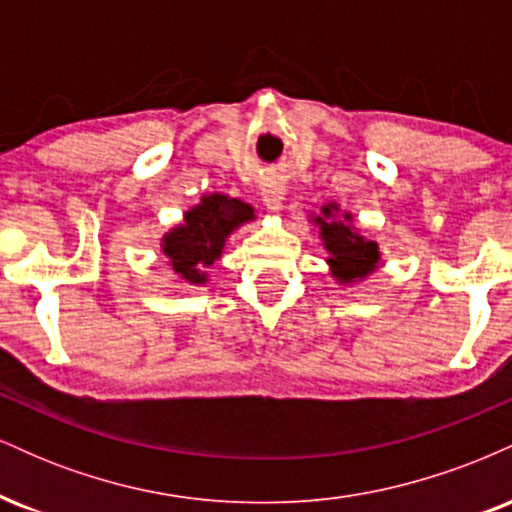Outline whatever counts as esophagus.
<instances>
[{
    "label": "esophagus",
    "mask_w": 512,
    "mask_h": 512,
    "mask_svg": "<svg viewBox=\"0 0 512 512\" xmlns=\"http://www.w3.org/2000/svg\"><path fill=\"white\" fill-rule=\"evenodd\" d=\"M262 202L269 211H279L281 204H284V187H281L279 182H264Z\"/></svg>",
    "instance_id": "34e87169"
}]
</instances>
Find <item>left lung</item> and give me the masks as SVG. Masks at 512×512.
Here are the masks:
<instances>
[{
  "label": "left lung",
  "instance_id": "obj_1",
  "mask_svg": "<svg viewBox=\"0 0 512 512\" xmlns=\"http://www.w3.org/2000/svg\"><path fill=\"white\" fill-rule=\"evenodd\" d=\"M334 209H337L334 204L322 207V216H317L315 221L320 223V236L332 255L327 262L332 264L334 276L339 281H354L375 269V264H378V243L356 236L349 226V214L344 216V221L332 219Z\"/></svg>",
  "mask_w": 512,
  "mask_h": 512
}]
</instances>
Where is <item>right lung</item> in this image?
<instances>
[{
  "label": "right lung",
  "instance_id": "obj_1",
  "mask_svg": "<svg viewBox=\"0 0 512 512\" xmlns=\"http://www.w3.org/2000/svg\"><path fill=\"white\" fill-rule=\"evenodd\" d=\"M252 219L250 204L223 195H209L185 214V223L163 238V252L182 279L204 284V272L219 260L228 233Z\"/></svg>",
  "mask_w": 512,
  "mask_h": 512
}]
</instances>
